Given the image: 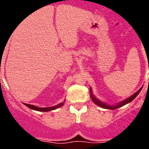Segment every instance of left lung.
I'll use <instances>...</instances> for the list:
<instances>
[{
	"label": "left lung",
	"instance_id": "obj_1",
	"mask_svg": "<svg viewBox=\"0 0 149 149\" xmlns=\"http://www.w3.org/2000/svg\"><path fill=\"white\" fill-rule=\"evenodd\" d=\"M141 89H142V87H141L140 90H139V91H137L136 93H134V94H133V95L132 96V97H128L127 99L125 100H123V101H121L120 103H119V104H118L117 105H115V106H110V105H107V104H104V103H103V102L100 101L99 100H97V98L94 97V96L93 95V93H92V90L91 89V98H92V100H93L94 103H95L97 105H98V106L101 107H103V108H105V109H111V110H114V109H117L118 108V107H120L124 106V105H125V104H128V103H130V102H132L133 100L134 99V98L136 97L137 96L139 95V93L141 92Z\"/></svg>",
	"mask_w": 149,
	"mask_h": 149
}]
</instances>
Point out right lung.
Segmentation results:
<instances>
[{
    "label": "right lung",
    "instance_id": "add662e5",
    "mask_svg": "<svg viewBox=\"0 0 149 149\" xmlns=\"http://www.w3.org/2000/svg\"><path fill=\"white\" fill-rule=\"evenodd\" d=\"M26 105L29 108L32 109V110H35V111H44V112H46V111H53V110H56V108H58V107H60L64 104V103H60L58 105H56V106L54 107H38L34 106V105H31V104H24Z\"/></svg>",
    "mask_w": 149,
    "mask_h": 149
}]
</instances>
